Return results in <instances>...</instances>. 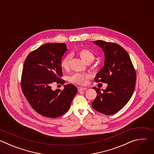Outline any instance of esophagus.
Instances as JSON below:
<instances>
[{"label":"esophagus","mask_w":154,"mask_h":154,"mask_svg":"<svg viewBox=\"0 0 154 154\" xmlns=\"http://www.w3.org/2000/svg\"><path fill=\"white\" fill-rule=\"evenodd\" d=\"M77 89H78V91H85V90H86V88H82V87H78L77 88Z\"/></svg>","instance_id":"1"}]
</instances>
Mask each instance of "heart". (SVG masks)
Instances as JSON below:
<instances>
[{"label":"heart","instance_id":"b5f03b06","mask_svg":"<svg viewBox=\"0 0 154 154\" xmlns=\"http://www.w3.org/2000/svg\"><path fill=\"white\" fill-rule=\"evenodd\" d=\"M79 54L82 60L86 63L92 62L94 58L93 53L87 49H82L79 51ZM71 54L64 57L61 61V66L64 69H67L69 66L70 60L71 59ZM91 77L90 74L85 73H74L69 77V81L78 85H85L88 82V80Z\"/></svg>","mask_w":154,"mask_h":154}]
</instances>
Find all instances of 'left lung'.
I'll use <instances>...</instances> for the list:
<instances>
[{
    "mask_svg": "<svg viewBox=\"0 0 154 154\" xmlns=\"http://www.w3.org/2000/svg\"><path fill=\"white\" fill-rule=\"evenodd\" d=\"M104 52L103 67L94 78L96 82L107 83L105 90L93 87L97 97L91 105L95 110L112 115L122 109L132 96L136 84V72L127 51L118 44L102 40L93 41Z\"/></svg>",
    "mask_w": 154,
    "mask_h": 154,
    "instance_id": "8db88e82",
    "label": "left lung"
}]
</instances>
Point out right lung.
<instances>
[{"label": "right lung", "instance_id": "right-lung-1", "mask_svg": "<svg viewBox=\"0 0 154 154\" xmlns=\"http://www.w3.org/2000/svg\"><path fill=\"white\" fill-rule=\"evenodd\" d=\"M64 43H47L30 52L23 66V92L31 106L42 116L55 118L70 108L77 87L69 83L61 91L52 90L54 82L64 84L61 61L67 51Z\"/></svg>", "mask_w": 154, "mask_h": 154}]
</instances>
